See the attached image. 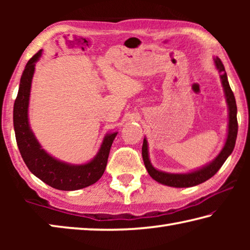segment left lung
<instances>
[{"instance_id": "8db88e82", "label": "left lung", "mask_w": 250, "mask_h": 250, "mask_svg": "<svg viewBox=\"0 0 250 250\" xmlns=\"http://www.w3.org/2000/svg\"><path fill=\"white\" fill-rule=\"evenodd\" d=\"M213 59L215 62V67H216V69L219 73V78H221V83L228 109V125L225 143H224L222 150L217 154L216 158L211 160L210 162L206 163L205 166L194 168V170L186 173H168L158 170V168L152 166L149 155V145H147V140L145 137L142 146L143 162H145L146 168L150 176L161 184L172 186V188H191V186L201 184L203 182L207 181L210 179L211 176L216 174L217 171L222 167L224 162H225L228 156L231 154L232 150H234L237 132H238V124H237V105L235 96L230 89L229 83H228L227 79V74L225 71V67H224L222 61L218 57H214Z\"/></svg>"}]
</instances>
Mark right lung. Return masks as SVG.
Here are the masks:
<instances>
[{
	"label": "right lung",
	"instance_id": "obj_1",
	"mask_svg": "<svg viewBox=\"0 0 250 250\" xmlns=\"http://www.w3.org/2000/svg\"><path fill=\"white\" fill-rule=\"evenodd\" d=\"M43 49L34 55L25 66L21 77L19 94L13 109V124L16 142L28 170L52 188L61 191H76L95 184L105 170L112 142L118 132L104 137L97 154L82 164H71L58 160L43 149L29 125L28 108L35 64L42 57Z\"/></svg>",
	"mask_w": 250,
	"mask_h": 250
}]
</instances>
